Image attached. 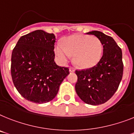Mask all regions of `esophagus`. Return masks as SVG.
<instances>
[{"mask_svg":"<svg viewBox=\"0 0 134 134\" xmlns=\"http://www.w3.org/2000/svg\"><path fill=\"white\" fill-rule=\"evenodd\" d=\"M69 71L70 72H74L75 71V69L73 68V67H70Z\"/></svg>","mask_w":134,"mask_h":134,"instance_id":"1","label":"esophagus"}]
</instances>
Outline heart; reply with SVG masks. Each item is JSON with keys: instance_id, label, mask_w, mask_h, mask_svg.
<instances>
[{"instance_id": "1", "label": "heart", "mask_w": 134, "mask_h": 134, "mask_svg": "<svg viewBox=\"0 0 134 134\" xmlns=\"http://www.w3.org/2000/svg\"><path fill=\"white\" fill-rule=\"evenodd\" d=\"M64 45L57 43L54 51L59 62L66 63L74 55V62L82 68H91L100 61L103 44L99 38L88 35L79 34L66 37Z\"/></svg>"}]
</instances>
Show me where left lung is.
I'll use <instances>...</instances> for the list:
<instances>
[{
  "mask_svg": "<svg viewBox=\"0 0 134 134\" xmlns=\"http://www.w3.org/2000/svg\"><path fill=\"white\" fill-rule=\"evenodd\" d=\"M102 42L103 53L96 66L76 70L75 90L84 103L98 105L107 102L119 88L123 73L122 51L114 40L98 31L88 32Z\"/></svg>",
  "mask_w": 134,
  "mask_h": 134,
  "instance_id": "left-lung-1",
  "label": "left lung"
}]
</instances>
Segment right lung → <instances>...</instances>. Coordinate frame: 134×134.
Wrapping results in <instances>:
<instances>
[{
  "instance_id": "obj_1",
  "label": "right lung",
  "mask_w": 134,
  "mask_h": 134,
  "mask_svg": "<svg viewBox=\"0 0 134 134\" xmlns=\"http://www.w3.org/2000/svg\"><path fill=\"white\" fill-rule=\"evenodd\" d=\"M55 36L42 30L23 35L12 55L11 74L15 88L25 99L35 103L51 101L69 69L55 62Z\"/></svg>"
}]
</instances>
